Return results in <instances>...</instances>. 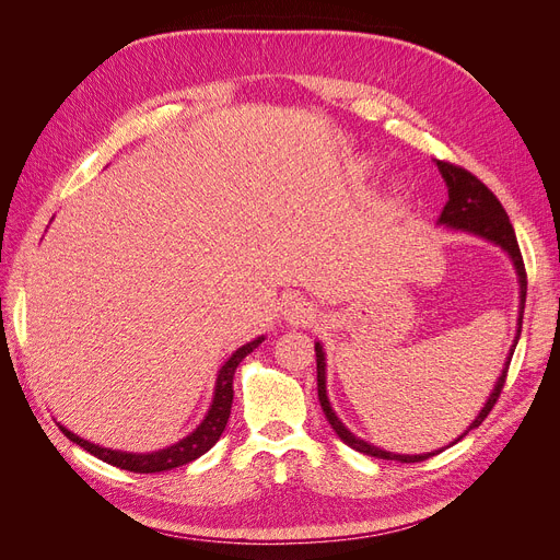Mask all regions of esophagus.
Masks as SVG:
<instances>
[{
    "mask_svg": "<svg viewBox=\"0 0 560 560\" xmlns=\"http://www.w3.org/2000/svg\"><path fill=\"white\" fill-rule=\"evenodd\" d=\"M313 315H315V308L306 299H294L287 303V308H284V317L290 325H308Z\"/></svg>",
    "mask_w": 560,
    "mask_h": 560,
    "instance_id": "34e87169",
    "label": "esophagus"
}]
</instances>
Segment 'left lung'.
Listing matches in <instances>:
<instances>
[{"label": "left lung", "instance_id": "8db88e82", "mask_svg": "<svg viewBox=\"0 0 560 560\" xmlns=\"http://www.w3.org/2000/svg\"><path fill=\"white\" fill-rule=\"evenodd\" d=\"M436 167L439 173H442L446 186H448V202L442 210V217H439V224H446L455 231H467V233H474V235H481V238L490 241L500 245L506 254H510L512 261H514V268H516V276H518V284H521V311H518V329H516V338H514V346L510 350V358H506L504 362V369L502 374L493 387V393H490L488 401L483 404L481 413L474 418V422L469 425V430L479 428L481 422L488 418V413L493 411V406L502 393L504 387V381H506V371H510V362H512V354H514V348L518 343V336H521V322H523V308H525V292H528V278H525V266H523V257H521V249H518V241H516V233H514V226L510 222V217H506L502 202L495 198V194L488 189V186L477 177L471 175L469 171H465V167L455 165V163H448V161H436ZM315 358H317V397H319V404H322V411H325L327 420L331 430L341 436V442L348 444L350 448L360 451L364 455H371V457H381V460H397V463H422L428 460V457L442 453V451H432V453H422V455H399V453H389V451H383L378 446H371L369 442H364V439L354 436L341 420H338V416L334 413L331 404L327 399V364H325V352H322V346L315 343ZM465 430V434L469 432ZM460 434L455 439L453 444L460 442V439L465 436ZM451 444V446H453Z\"/></svg>", "mask_w": 560, "mask_h": 560}]
</instances>
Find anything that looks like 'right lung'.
<instances>
[{
	"mask_svg": "<svg viewBox=\"0 0 560 560\" xmlns=\"http://www.w3.org/2000/svg\"><path fill=\"white\" fill-rule=\"evenodd\" d=\"M264 341V336L254 338L252 343H245L243 348L235 350L231 358L224 362V366L219 369V376H217V385H214V397H212V406L206 416V420L200 422V425L189 434L184 436L182 442L167 446L163 451H154V453H124V451H112V448H103V446H95L86 439L77 436L74 432L65 430V436L74 442L77 446H81L83 451H89L91 455L100 457V460L114 465V467H121L135 474H154V471H165V469H175L182 467L186 463L196 460L202 453H208L217 442L219 436H222L229 416H231V404H233V376H235V369L238 364L247 358V354L259 348V343Z\"/></svg>",
	"mask_w": 560,
	"mask_h": 560,
	"instance_id": "obj_1",
	"label": "right lung"
}]
</instances>
